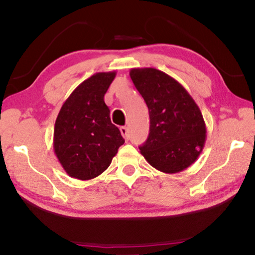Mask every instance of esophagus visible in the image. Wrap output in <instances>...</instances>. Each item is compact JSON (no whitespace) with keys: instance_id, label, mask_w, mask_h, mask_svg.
<instances>
[{"instance_id":"obj_1","label":"esophagus","mask_w":255,"mask_h":255,"mask_svg":"<svg viewBox=\"0 0 255 255\" xmlns=\"http://www.w3.org/2000/svg\"><path fill=\"white\" fill-rule=\"evenodd\" d=\"M120 131L122 133V135L124 136L125 140H128V130L127 127H121L120 128Z\"/></svg>"}]
</instances>
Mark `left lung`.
I'll use <instances>...</instances> for the list:
<instances>
[{
	"mask_svg": "<svg viewBox=\"0 0 255 255\" xmlns=\"http://www.w3.org/2000/svg\"><path fill=\"white\" fill-rule=\"evenodd\" d=\"M130 77L150 119L149 135L140 152L156 170L178 173L198 158L206 140L204 119L187 90L156 68H133Z\"/></svg>",
	"mask_w": 255,
	"mask_h": 255,
	"instance_id": "obj_1",
	"label": "left lung"
}]
</instances>
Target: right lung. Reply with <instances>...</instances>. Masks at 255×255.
Wrapping results in <instances>:
<instances>
[{
  "label": "right lung",
  "mask_w": 255,
  "mask_h": 255,
  "mask_svg": "<svg viewBox=\"0 0 255 255\" xmlns=\"http://www.w3.org/2000/svg\"><path fill=\"white\" fill-rule=\"evenodd\" d=\"M115 76L116 72L97 73L82 82L58 114L53 149L69 177L90 180L100 175L124 143L104 100Z\"/></svg>",
  "instance_id": "1"
}]
</instances>
